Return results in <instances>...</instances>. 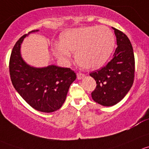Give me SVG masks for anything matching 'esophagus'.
<instances>
[{"label": "esophagus", "instance_id": "34e87169", "mask_svg": "<svg viewBox=\"0 0 149 149\" xmlns=\"http://www.w3.org/2000/svg\"><path fill=\"white\" fill-rule=\"evenodd\" d=\"M77 77L78 79H82L83 78L85 77V74H82V73H77Z\"/></svg>", "mask_w": 149, "mask_h": 149}]
</instances>
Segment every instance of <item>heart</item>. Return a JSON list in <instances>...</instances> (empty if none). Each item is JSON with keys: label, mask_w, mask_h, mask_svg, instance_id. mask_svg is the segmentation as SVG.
<instances>
[{"label": "heart", "mask_w": 149, "mask_h": 149, "mask_svg": "<svg viewBox=\"0 0 149 149\" xmlns=\"http://www.w3.org/2000/svg\"><path fill=\"white\" fill-rule=\"evenodd\" d=\"M60 42L53 46L54 54L64 63L75 52L79 66L87 70L102 67L108 60L115 46V36L105 26H93L68 29L61 33Z\"/></svg>", "instance_id": "obj_1"}]
</instances>
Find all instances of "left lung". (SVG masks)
I'll return each mask as SVG.
<instances>
[{"label":"left lung","instance_id":"8db88e82","mask_svg":"<svg viewBox=\"0 0 149 149\" xmlns=\"http://www.w3.org/2000/svg\"><path fill=\"white\" fill-rule=\"evenodd\" d=\"M117 48L113 59L101 70L90 73L96 81L92 93L95 102L103 106H113L123 99L134 80L135 59L133 47L128 36L113 28Z\"/></svg>","mask_w":149,"mask_h":149}]
</instances>
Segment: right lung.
Segmentation results:
<instances>
[{
    "instance_id": "right-lung-1",
    "label": "right lung",
    "mask_w": 149,
    "mask_h": 149,
    "mask_svg": "<svg viewBox=\"0 0 149 149\" xmlns=\"http://www.w3.org/2000/svg\"><path fill=\"white\" fill-rule=\"evenodd\" d=\"M37 31H31L29 34ZM27 36H21L12 50L9 62L10 79L30 106L43 113H52L63 105L76 74L70 68L54 64L38 68L27 64L21 54V45Z\"/></svg>"
}]
</instances>
